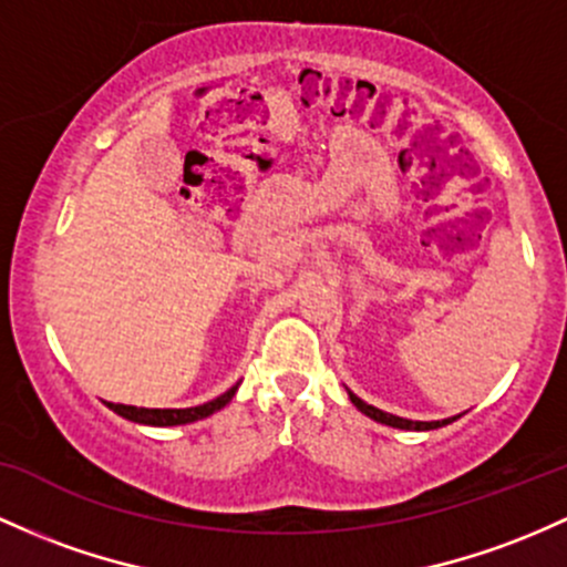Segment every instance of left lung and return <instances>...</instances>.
Wrapping results in <instances>:
<instances>
[{
	"instance_id": "8db88e82",
	"label": "left lung",
	"mask_w": 567,
	"mask_h": 567,
	"mask_svg": "<svg viewBox=\"0 0 567 567\" xmlns=\"http://www.w3.org/2000/svg\"><path fill=\"white\" fill-rule=\"evenodd\" d=\"M347 393H350V390H347ZM350 401L354 403V406L360 409V412H363L365 416H371V420H377V422H382V425H390V427H401V431H435V427H444V425H450V422H455L457 416H450V420H433V422H420V420H406V416H395V414H388V412H382V409H377V406H371V403H365V401H360L358 395L354 393H350Z\"/></svg>"
}]
</instances>
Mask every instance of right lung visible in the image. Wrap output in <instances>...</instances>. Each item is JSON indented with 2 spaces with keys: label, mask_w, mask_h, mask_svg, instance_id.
<instances>
[{
  "label": "right lung",
  "mask_w": 567,
  "mask_h": 567,
  "mask_svg": "<svg viewBox=\"0 0 567 567\" xmlns=\"http://www.w3.org/2000/svg\"><path fill=\"white\" fill-rule=\"evenodd\" d=\"M236 388L234 384L231 390H226L223 395H217L215 401L202 403V406H190V409H142V406H126V403H107L115 414L126 416V420L140 422V425H155V427H169V425H188V422L204 420V416L220 412L228 401H231Z\"/></svg>",
  "instance_id": "1"
}]
</instances>
